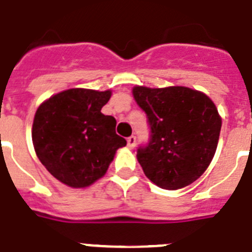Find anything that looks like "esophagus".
<instances>
[{"mask_svg": "<svg viewBox=\"0 0 252 252\" xmlns=\"http://www.w3.org/2000/svg\"><path fill=\"white\" fill-rule=\"evenodd\" d=\"M135 144H136V138H135L134 135H131V136L127 138V145L130 148H134Z\"/></svg>", "mask_w": 252, "mask_h": 252, "instance_id": "34e87169", "label": "esophagus"}]
</instances>
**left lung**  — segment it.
<instances>
[{
  "label": "left lung",
  "mask_w": 252,
  "mask_h": 252,
  "mask_svg": "<svg viewBox=\"0 0 252 252\" xmlns=\"http://www.w3.org/2000/svg\"><path fill=\"white\" fill-rule=\"evenodd\" d=\"M132 95L151 128L148 144L139 147L136 155L145 176L171 190L196 182L219 141L221 118L213 100L183 86H135Z\"/></svg>",
  "instance_id": "obj_1"
}]
</instances>
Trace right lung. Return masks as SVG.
<instances>
[{"label": "right lung", "mask_w": 252, "mask_h": 252, "mask_svg": "<svg viewBox=\"0 0 252 252\" xmlns=\"http://www.w3.org/2000/svg\"><path fill=\"white\" fill-rule=\"evenodd\" d=\"M112 93L69 89L43 101L34 114L32 140L47 171L72 188H85L107 172L126 140L116 120L101 113Z\"/></svg>", "instance_id": "right-lung-1"}]
</instances>
